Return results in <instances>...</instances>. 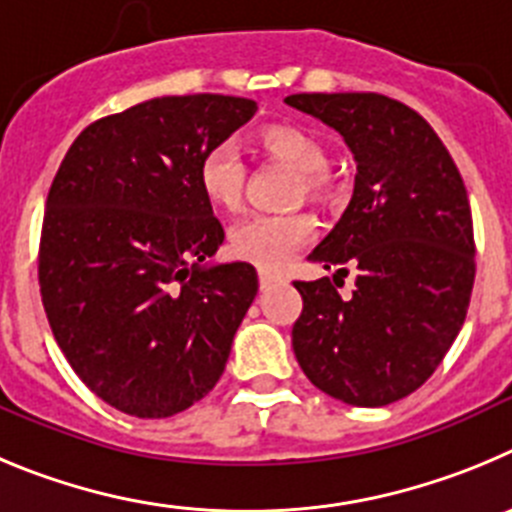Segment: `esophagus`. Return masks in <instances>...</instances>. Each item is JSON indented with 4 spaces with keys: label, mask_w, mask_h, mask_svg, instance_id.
Returning a JSON list of instances; mask_svg holds the SVG:
<instances>
[{
    "label": "esophagus",
    "mask_w": 512,
    "mask_h": 512,
    "mask_svg": "<svg viewBox=\"0 0 512 512\" xmlns=\"http://www.w3.org/2000/svg\"><path fill=\"white\" fill-rule=\"evenodd\" d=\"M257 278H260V285H262V288H267V285L278 283L280 275H278V273H273V270H265V267H260V270H257Z\"/></svg>",
    "instance_id": "34e87169"
}]
</instances>
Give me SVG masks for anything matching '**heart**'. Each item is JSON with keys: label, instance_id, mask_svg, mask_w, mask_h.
I'll return each instance as SVG.
<instances>
[{"label": "heart", "instance_id": "heart-1", "mask_svg": "<svg viewBox=\"0 0 512 512\" xmlns=\"http://www.w3.org/2000/svg\"><path fill=\"white\" fill-rule=\"evenodd\" d=\"M257 147L267 158H275L301 173V188L308 199L329 196V153L316 132L301 124H267L257 132ZM196 181L204 199L219 211H237L245 193V163L232 145L209 147L199 160ZM316 232L313 216L303 214H257L237 224L229 247L239 260L257 267H280L301 250Z\"/></svg>", "mask_w": 512, "mask_h": 512}]
</instances>
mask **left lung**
Here are the masks:
<instances>
[{
    "label": "left lung",
    "mask_w": 512,
    "mask_h": 512,
    "mask_svg": "<svg viewBox=\"0 0 512 512\" xmlns=\"http://www.w3.org/2000/svg\"><path fill=\"white\" fill-rule=\"evenodd\" d=\"M285 104L334 127L357 160L352 201L308 255L336 275L352 265L354 290L342 298L329 278L293 283L303 298L293 352L331 398L390 405L434 375L467 319V188L431 124L390 96L293 94Z\"/></svg>",
    "instance_id": "8db88e82"
}]
</instances>
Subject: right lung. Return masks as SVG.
<instances>
[{
	"label": "right lung",
	"mask_w": 512,
	"mask_h": 512,
	"mask_svg": "<svg viewBox=\"0 0 512 512\" xmlns=\"http://www.w3.org/2000/svg\"><path fill=\"white\" fill-rule=\"evenodd\" d=\"M255 112L222 94L142 101L91 122L50 183L38 252L50 329L86 388L127 416L204 398L255 301L250 262L201 267L224 229L196 181L201 155Z\"/></svg>",
	"instance_id": "obj_1"
}]
</instances>
